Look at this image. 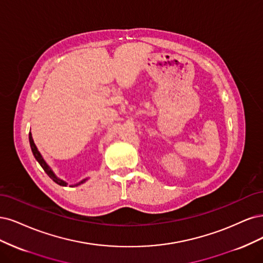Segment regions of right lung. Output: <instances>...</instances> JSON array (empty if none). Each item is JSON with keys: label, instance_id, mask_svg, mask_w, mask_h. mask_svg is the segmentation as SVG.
I'll use <instances>...</instances> for the list:
<instances>
[{"label": "right lung", "instance_id": "right-lung-1", "mask_svg": "<svg viewBox=\"0 0 263 263\" xmlns=\"http://www.w3.org/2000/svg\"><path fill=\"white\" fill-rule=\"evenodd\" d=\"M29 143H30V147H31V152H32V154H33V156H35V158L37 159V162L40 164V166L42 167V169H44V171L46 172V174L51 178V179L55 182V183H58V184H60V185H63V187H65V185L67 184L65 181H63L62 179H60V178H58L55 175H54V173L52 172V169L49 167V165L46 163V160L44 159V157L41 156V154H40V152L38 151V148H37V146H36V144H35V142H33V140H32V137H31V133L29 132ZM87 180V178L86 179H83L82 181H80L79 183H76V184H72L71 187H76V185H80L81 183H84Z\"/></svg>", "mask_w": 263, "mask_h": 263}]
</instances>
